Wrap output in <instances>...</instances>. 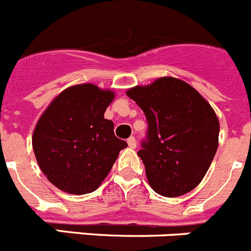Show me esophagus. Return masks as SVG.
<instances>
[{
	"instance_id": "1",
	"label": "esophagus",
	"mask_w": 251,
	"mask_h": 251,
	"mask_svg": "<svg viewBox=\"0 0 251 251\" xmlns=\"http://www.w3.org/2000/svg\"><path fill=\"white\" fill-rule=\"evenodd\" d=\"M127 142H128V146H129L130 148H136L137 147V141H136V138H134V137H129Z\"/></svg>"
}]
</instances>
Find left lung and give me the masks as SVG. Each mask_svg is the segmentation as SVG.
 Masks as SVG:
<instances>
[{"label":"left lung","mask_w":251,"mask_h":251,"mask_svg":"<svg viewBox=\"0 0 251 251\" xmlns=\"http://www.w3.org/2000/svg\"><path fill=\"white\" fill-rule=\"evenodd\" d=\"M127 95L148 122L138 156L153 191L177 197L194 190L219 146L220 126L211 105L190 84L171 76L130 88Z\"/></svg>","instance_id":"8db88e82"}]
</instances>
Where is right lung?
<instances>
[{"instance_id":"1","label":"right lung","mask_w":251,"mask_h":251,"mask_svg":"<svg viewBox=\"0 0 251 251\" xmlns=\"http://www.w3.org/2000/svg\"><path fill=\"white\" fill-rule=\"evenodd\" d=\"M115 94L94 84L60 93L40 117L32 148L43 174L59 190L73 195L95 191L127 142L114 136L104 112Z\"/></svg>"}]
</instances>
